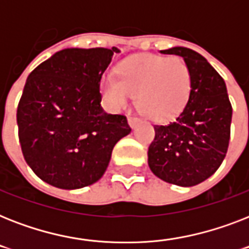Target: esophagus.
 Returning a JSON list of instances; mask_svg holds the SVG:
<instances>
[{"instance_id":"34e87169","label":"esophagus","mask_w":249,"mask_h":249,"mask_svg":"<svg viewBox=\"0 0 249 249\" xmlns=\"http://www.w3.org/2000/svg\"><path fill=\"white\" fill-rule=\"evenodd\" d=\"M128 123H129V126H130V128H136L137 124L140 123V119H137V117H134V116H130L128 119Z\"/></svg>"}]
</instances>
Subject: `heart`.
I'll list each match as a JSON object with an SVG mask.
<instances>
[{
  "label": "heart",
  "mask_w": 249,
  "mask_h": 249,
  "mask_svg": "<svg viewBox=\"0 0 249 249\" xmlns=\"http://www.w3.org/2000/svg\"><path fill=\"white\" fill-rule=\"evenodd\" d=\"M193 76L185 60L178 56H133L117 66V76L107 73L101 91L107 105L120 109L136 94L137 107L152 120H169L189 101Z\"/></svg>",
  "instance_id": "heart-1"
}]
</instances>
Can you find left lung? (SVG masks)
<instances>
[{
	"instance_id": "1",
	"label": "left lung",
	"mask_w": 249,
	"mask_h": 249,
	"mask_svg": "<svg viewBox=\"0 0 249 249\" xmlns=\"http://www.w3.org/2000/svg\"><path fill=\"white\" fill-rule=\"evenodd\" d=\"M160 53L183 58L191 71L193 86L176 120L154 126L148 166L168 183L191 187L211 177L224 161L232 108L224 79L204 56L182 46Z\"/></svg>"
}]
</instances>
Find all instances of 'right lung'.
Returning <instances> with one entry per match:
<instances>
[{"label": "right lung", "mask_w": 249, "mask_h": 249, "mask_svg": "<svg viewBox=\"0 0 249 249\" xmlns=\"http://www.w3.org/2000/svg\"><path fill=\"white\" fill-rule=\"evenodd\" d=\"M117 48H68L37 66L18 106L19 141L37 177L63 190L93 185L115 144L130 133L126 117L102 108L101 80Z\"/></svg>", "instance_id": "1"}]
</instances>
